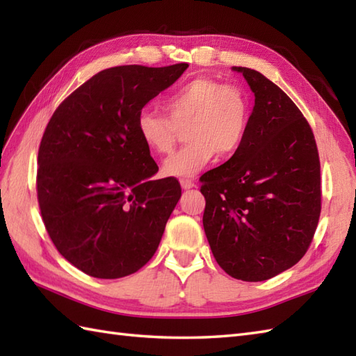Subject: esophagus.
<instances>
[{
    "mask_svg": "<svg viewBox=\"0 0 356 356\" xmlns=\"http://www.w3.org/2000/svg\"><path fill=\"white\" fill-rule=\"evenodd\" d=\"M180 185H182L184 190H190V188L194 186V182L190 179H180Z\"/></svg>",
    "mask_w": 356,
    "mask_h": 356,
    "instance_id": "obj_1",
    "label": "esophagus"
}]
</instances>
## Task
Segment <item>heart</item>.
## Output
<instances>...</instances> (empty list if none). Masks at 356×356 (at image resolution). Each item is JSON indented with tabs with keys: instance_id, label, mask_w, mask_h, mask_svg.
Segmentation results:
<instances>
[{
	"instance_id": "heart-1",
	"label": "heart",
	"mask_w": 356,
	"mask_h": 356,
	"mask_svg": "<svg viewBox=\"0 0 356 356\" xmlns=\"http://www.w3.org/2000/svg\"><path fill=\"white\" fill-rule=\"evenodd\" d=\"M166 115L142 110L136 119L139 139L157 154H168L185 128L188 143L163 162V174L190 177L217 153L231 156L246 138L251 108L243 90L220 81L199 76L179 86L163 99Z\"/></svg>"
}]
</instances>
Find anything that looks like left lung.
I'll list each match as a JSON object with an SVG mask.
<instances>
[{"mask_svg":"<svg viewBox=\"0 0 356 356\" xmlns=\"http://www.w3.org/2000/svg\"><path fill=\"white\" fill-rule=\"evenodd\" d=\"M254 92L246 138L203 174V228L226 274L263 282L298 263L321 213L320 156L303 113L274 82L236 67Z\"/></svg>","mask_w":356,"mask_h":356,"instance_id":"left-lung-1","label":"left lung"}]
</instances>
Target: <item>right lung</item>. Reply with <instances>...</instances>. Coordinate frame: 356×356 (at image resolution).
I'll list each match as a JSON object with an SVG mask.
<instances>
[{"instance_id":"right-lung-1","label":"right lung","mask_w":356,"mask_h":356,"mask_svg":"<svg viewBox=\"0 0 356 356\" xmlns=\"http://www.w3.org/2000/svg\"><path fill=\"white\" fill-rule=\"evenodd\" d=\"M188 64L119 65L59 104L38 151L36 194L45 229L64 259L96 278L134 274L149 261L180 199L136 130L145 104Z\"/></svg>"}]
</instances>
